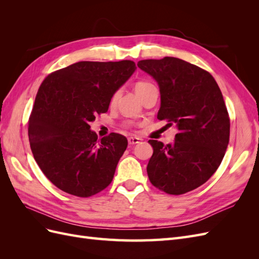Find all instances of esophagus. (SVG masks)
<instances>
[{
	"label": "esophagus",
	"instance_id": "esophagus-1",
	"mask_svg": "<svg viewBox=\"0 0 259 259\" xmlns=\"http://www.w3.org/2000/svg\"><path fill=\"white\" fill-rule=\"evenodd\" d=\"M140 138L138 137H130L128 138V145H136V144H139L140 143Z\"/></svg>",
	"mask_w": 259,
	"mask_h": 259
}]
</instances>
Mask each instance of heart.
I'll return each mask as SVG.
<instances>
[{
  "label": "heart",
  "instance_id": "b5f03b06",
  "mask_svg": "<svg viewBox=\"0 0 259 259\" xmlns=\"http://www.w3.org/2000/svg\"><path fill=\"white\" fill-rule=\"evenodd\" d=\"M151 88H153V85H152L151 83L145 82V81H140V82H137V83L135 84V92H136L137 95L140 97L146 91H148L149 89H151ZM116 97H117V94H114L112 99H111L112 103H114Z\"/></svg>",
  "mask_w": 259,
  "mask_h": 259
}]
</instances>
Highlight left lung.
<instances>
[{"label": "left lung", "mask_w": 259, "mask_h": 259, "mask_svg": "<svg viewBox=\"0 0 259 259\" xmlns=\"http://www.w3.org/2000/svg\"><path fill=\"white\" fill-rule=\"evenodd\" d=\"M137 66L159 85L158 119L178 131L173 144L148 142L153 148L148 177L166 193L189 192L215 173L228 147L230 120L223 94L207 71L183 59H146Z\"/></svg>", "instance_id": "left-lung-1"}]
</instances>
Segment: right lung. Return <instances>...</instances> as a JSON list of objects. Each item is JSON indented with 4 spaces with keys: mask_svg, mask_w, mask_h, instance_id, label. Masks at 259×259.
<instances>
[{
    "mask_svg": "<svg viewBox=\"0 0 259 259\" xmlns=\"http://www.w3.org/2000/svg\"><path fill=\"white\" fill-rule=\"evenodd\" d=\"M134 61H80L41 84L29 119L34 160L60 190L88 198L112 182L127 139H98L90 123L108 111L112 96L135 72Z\"/></svg>",
    "mask_w": 259,
    "mask_h": 259,
    "instance_id": "1",
    "label": "right lung"
}]
</instances>
